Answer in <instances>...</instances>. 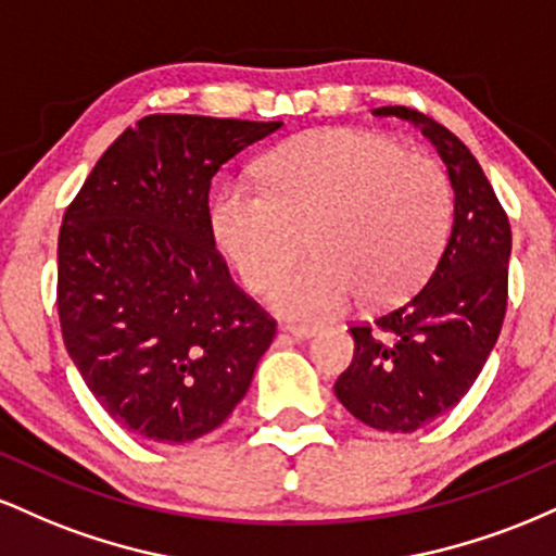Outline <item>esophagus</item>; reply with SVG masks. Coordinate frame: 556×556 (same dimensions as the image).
<instances>
[{"label": "esophagus", "mask_w": 556, "mask_h": 556, "mask_svg": "<svg viewBox=\"0 0 556 556\" xmlns=\"http://www.w3.org/2000/svg\"><path fill=\"white\" fill-rule=\"evenodd\" d=\"M282 331L285 334H290L292 340H311L318 329L316 327H290V324H287V327H282Z\"/></svg>", "instance_id": "esophagus-1"}]
</instances>
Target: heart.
I'll return each mask as SVG.
<instances>
[{"instance_id":"heart-1","label":"heart","mask_w":556,"mask_h":556,"mask_svg":"<svg viewBox=\"0 0 556 556\" xmlns=\"http://www.w3.org/2000/svg\"><path fill=\"white\" fill-rule=\"evenodd\" d=\"M266 188L232 180L212 203L219 251L251 290L290 321H318L353 303L387 308L433 269L452 219L446 172L379 132L327 127L279 146Z\"/></svg>"}]
</instances>
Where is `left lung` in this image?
I'll use <instances>...</instances> for the list:
<instances>
[{
	"label": "left lung",
	"instance_id": "1",
	"mask_svg": "<svg viewBox=\"0 0 556 556\" xmlns=\"http://www.w3.org/2000/svg\"><path fill=\"white\" fill-rule=\"evenodd\" d=\"M376 117L416 125L442 156L455 190L446 245L429 282L374 324H355V355L337 400L379 431H416L465 397L494 350L507 311L513 232L481 164L455 132L407 106Z\"/></svg>",
	"mask_w": 556,
	"mask_h": 556
}]
</instances>
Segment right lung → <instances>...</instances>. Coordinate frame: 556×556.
Wrapping results in <instances>:
<instances>
[{
  "label": "right lung",
  "instance_id": "right-lung-1",
  "mask_svg": "<svg viewBox=\"0 0 556 556\" xmlns=\"http://www.w3.org/2000/svg\"><path fill=\"white\" fill-rule=\"evenodd\" d=\"M282 123L151 114L96 162L62 219L56 308L93 397L127 431L185 444L245 397L274 321L214 248L208 188Z\"/></svg>",
  "mask_w": 556,
  "mask_h": 556
}]
</instances>
